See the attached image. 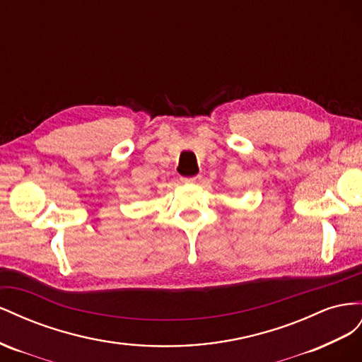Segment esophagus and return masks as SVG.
<instances>
[{"label":"esophagus","mask_w":362,"mask_h":362,"mask_svg":"<svg viewBox=\"0 0 362 362\" xmlns=\"http://www.w3.org/2000/svg\"><path fill=\"white\" fill-rule=\"evenodd\" d=\"M202 180V175L197 174V175H192V177H182V182L183 183H197Z\"/></svg>","instance_id":"1"}]
</instances>
